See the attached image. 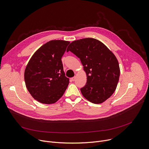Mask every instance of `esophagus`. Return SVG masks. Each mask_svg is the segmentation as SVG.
Returning a JSON list of instances; mask_svg holds the SVG:
<instances>
[{"instance_id":"obj_1","label":"esophagus","mask_w":149,"mask_h":149,"mask_svg":"<svg viewBox=\"0 0 149 149\" xmlns=\"http://www.w3.org/2000/svg\"><path fill=\"white\" fill-rule=\"evenodd\" d=\"M75 79H76V77H72V78H71V80H72V81H74L75 80Z\"/></svg>"}]
</instances>
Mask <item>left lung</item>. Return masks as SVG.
Here are the masks:
<instances>
[{
    "instance_id": "left-lung-1",
    "label": "left lung",
    "mask_w": 149,
    "mask_h": 149,
    "mask_svg": "<svg viewBox=\"0 0 149 149\" xmlns=\"http://www.w3.org/2000/svg\"><path fill=\"white\" fill-rule=\"evenodd\" d=\"M78 56L87 75V83L81 92L87 100L101 104L114 93L120 70L115 55L103 43L88 38L74 40L67 51Z\"/></svg>"
}]
</instances>
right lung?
Listing matches in <instances>:
<instances>
[{"mask_svg":"<svg viewBox=\"0 0 149 149\" xmlns=\"http://www.w3.org/2000/svg\"><path fill=\"white\" fill-rule=\"evenodd\" d=\"M69 41L52 40L41 46L26 67L24 79L27 90L38 102L52 104L65 93L70 82L63 71L61 58Z\"/></svg>","mask_w":149,"mask_h":149,"instance_id":"add662e5","label":"right lung"}]
</instances>
